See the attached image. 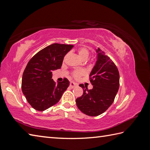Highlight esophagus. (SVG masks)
I'll use <instances>...</instances> for the list:
<instances>
[{"label":"esophagus","instance_id":"obj_1","mask_svg":"<svg viewBox=\"0 0 150 150\" xmlns=\"http://www.w3.org/2000/svg\"><path fill=\"white\" fill-rule=\"evenodd\" d=\"M77 85V84H76V83H75L74 82H71L70 84H69V86H70L71 88H74V87H75Z\"/></svg>","mask_w":150,"mask_h":150}]
</instances>
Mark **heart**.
Listing matches in <instances>:
<instances>
[{
	"label": "heart",
	"mask_w": 150,
	"mask_h": 150,
	"mask_svg": "<svg viewBox=\"0 0 150 150\" xmlns=\"http://www.w3.org/2000/svg\"><path fill=\"white\" fill-rule=\"evenodd\" d=\"M77 53L78 54V56H79V58L83 61L86 60L89 56V50L84 47H81L79 48L77 50ZM84 74V71L83 70L75 71L73 73V77L76 79L80 77L81 76L83 75Z\"/></svg>",
	"instance_id": "b5f03b06"
}]
</instances>
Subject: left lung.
<instances>
[{
	"mask_svg": "<svg viewBox=\"0 0 150 150\" xmlns=\"http://www.w3.org/2000/svg\"><path fill=\"white\" fill-rule=\"evenodd\" d=\"M97 61L90 74L91 90L83 84V94L76 99L78 108L89 116H98L112 104L119 88V73L114 62L98 48ZM86 87V86H85Z\"/></svg>",
	"mask_w": 150,
	"mask_h": 150,
	"instance_id": "1",
	"label": "left lung"
}]
</instances>
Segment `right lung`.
I'll list each match as a JSON object with an SVG mask.
<instances>
[{
    "label": "right lung",
    "instance_id": "1",
    "mask_svg": "<svg viewBox=\"0 0 150 150\" xmlns=\"http://www.w3.org/2000/svg\"><path fill=\"white\" fill-rule=\"evenodd\" d=\"M73 45L54 43L34 55L24 70L21 89L32 108L42 111L59 102L69 85L64 78L56 83L52 79V71L60 69L64 56Z\"/></svg>",
    "mask_w": 150,
    "mask_h": 150
}]
</instances>
